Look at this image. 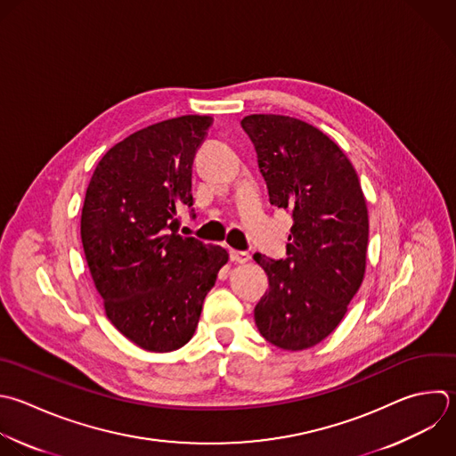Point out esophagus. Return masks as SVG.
<instances>
[{
  "label": "esophagus",
  "mask_w": 456,
  "mask_h": 456,
  "mask_svg": "<svg viewBox=\"0 0 456 456\" xmlns=\"http://www.w3.org/2000/svg\"><path fill=\"white\" fill-rule=\"evenodd\" d=\"M230 258L235 264H246L249 260V253L248 251H239V249H230Z\"/></svg>",
  "instance_id": "obj_1"
}]
</instances>
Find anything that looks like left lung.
I'll return each mask as SVG.
<instances>
[{
	"instance_id": "1",
	"label": "left lung",
	"mask_w": 456,
	"mask_h": 456,
	"mask_svg": "<svg viewBox=\"0 0 456 456\" xmlns=\"http://www.w3.org/2000/svg\"><path fill=\"white\" fill-rule=\"evenodd\" d=\"M240 125L256 150L271 205L294 221L287 258L253 255L269 278L255 322L276 347L301 351L338 326L362 285L365 198L347 157L315 126L274 114L246 116Z\"/></svg>"
}]
</instances>
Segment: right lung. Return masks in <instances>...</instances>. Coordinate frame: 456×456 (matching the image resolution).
Masks as SVG:
<instances>
[{"instance_id":"obj_1","label":"right lung","mask_w":456,"mask_h":456,"mask_svg":"<svg viewBox=\"0 0 456 456\" xmlns=\"http://www.w3.org/2000/svg\"><path fill=\"white\" fill-rule=\"evenodd\" d=\"M210 125V116H182L132 134L105 153L87 187L80 233L91 276L110 322L148 351L192 338L228 262L221 246L178 235Z\"/></svg>"}]
</instances>
